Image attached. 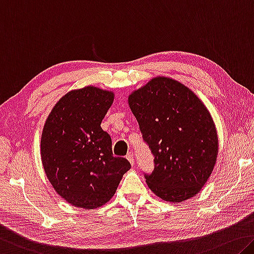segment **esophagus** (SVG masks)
Wrapping results in <instances>:
<instances>
[{
  "instance_id": "obj_1",
  "label": "esophagus",
  "mask_w": 254,
  "mask_h": 254,
  "mask_svg": "<svg viewBox=\"0 0 254 254\" xmlns=\"http://www.w3.org/2000/svg\"><path fill=\"white\" fill-rule=\"evenodd\" d=\"M127 159L131 163V165H133L134 164V155H133V152H128V154L127 155Z\"/></svg>"
}]
</instances>
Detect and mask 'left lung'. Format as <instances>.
Returning a JSON list of instances; mask_svg holds the SVG:
<instances>
[{
    "instance_id": "8db88e82",
    "label": "left lung",
    "mask_w": 254,
    "mask_h": 254,
    "mask_svg": "<svg viewBox=\"0 0 254 254\" xmlns=\"http://www.w3.org/2000/svg\"><path fill=\"white\" fill-rule=\"evenodd\" d=\"M128 105L154 155V171L144 173L149 189L170 202L194 196L218 155L216 127L206 106L188 87L165 76L132 92Z\"/></svg>"
}]
</instances>
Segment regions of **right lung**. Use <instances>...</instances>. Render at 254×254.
Masks as SVG:
<instances>
[{
    "label": "right lung",
    "mask_w": 254,
    "mask_h": 254,
    "mask_svg": "<svg viewBox=\"0 0 254 254\" xmlns=\"http://www.w3.org/2000/svg\"><path fill=\"white\" fill-rule=\"evenodd\" d=\"M114 94L96 87L72 90L56 103L43 128L40 155L56 193L78 208L110 201L131 164L114 157L112 139L100 127Z\"/></svg>",
    "instance_id": "obj_1"
}]
</instances>
